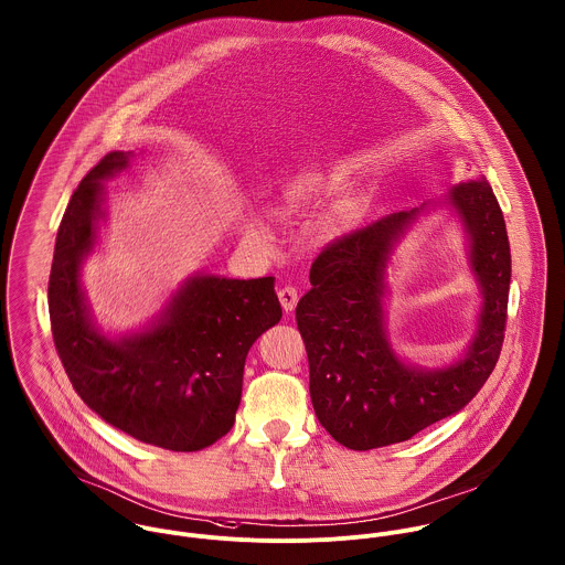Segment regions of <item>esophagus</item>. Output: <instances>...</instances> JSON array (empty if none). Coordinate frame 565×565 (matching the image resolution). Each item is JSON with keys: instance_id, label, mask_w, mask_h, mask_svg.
<instances>
[{"instance_id": "1", "label": "esophagus", "mask_w": 565, "mask_h": 565, "mask_svg": "<svg viewBox=\"0 0 565 565\" xmlns=\"http://www.w3.org/2000/svg\"><path fill=\"white\" fill-rule=\"evenodd\" d=\"M277 297H279V303H281V308L286 310V312H292L295 308H297V301H299V295H297V290L292 288V286H286V288H279V292H277Z\"/></svg>"}]
</instances>
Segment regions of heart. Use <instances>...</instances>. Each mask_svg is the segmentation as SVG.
Returning <instances> with one entry per match:
<instances>
[{"label":"heart","instance_id":"b5f03b06","mask_svg":"<svg viewBox=\"0 0 565 565\" xmlns=\"http://www.w3.org/2000/svg\"><path fill=\"white\" fill-rule=\"evenodd\" d=\"M330 188H332L330 179H326L321 174H301V177L279 185L273 192L270 210L279 218H292L299 212L319 203L328 194ZM362 216H364V203L360 199H355V196L340 199L334 205H330L326 210V214L321 216L319 233L326 239H339V237H344L347 233H351L362 221ZM246 235L253 242H259V244L268 242V233L259 223H248Z\"/></svg>","mask_w":565,"mask_h":565}]
</instances>
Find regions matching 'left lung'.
Returning a JSON list of instances; mask_svg holds the SVG:
<instances>
[{
	"instance_id": "8db88e82",
	"label": "left lung",
	"mask_w": 565,
	"mask_h": 565,
	"mask_svg": "<svg viewBox=\"0 0 565 565\" xmlns=\"http://www.w3.org/2000/svg\"><path fill=\"white\" fill-rule=\"evenodd\" d=\"M461 223L470 271L481 292L477 328L444 367L402 359L385 328L387 266L428 209ZM312 288L297 303L310 362V397L321 426L349 450L408 441L462 411L491 375L507 326L511 248L502 210L484 177L458 183L437 203L391 214L328 246L310 268Z\"/></svg>"
}]
</instances>
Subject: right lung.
Masks as SVG:
<instances>
[{"mask_svg": "<svg viewBox=\"0 0 565 565\" xmlns=\"http://www.w3.org/2000/svg\"><path fill=\"white\" fill-rule=\"evenodd\" d=\"M132 152H109L81 181L56 233L47 286L52 337L81 399L137 441L199 451L223 439L253 342L281 319L275 279L188 277L143 328L109 337L83 288V264L107 218L105 181Z\"/></svg>", "mask_w": 565, "mask_h": 565, "instance_id": "obj_1", "label": "right lung"}]
</instances>
